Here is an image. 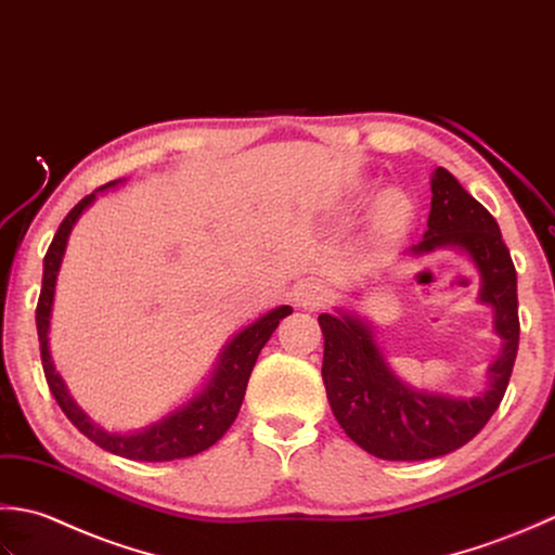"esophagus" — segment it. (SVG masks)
<instances>
[{"label": "esophagus", "mask_w": 555, "mask_h": 555, "mask_svg": "<svg viewBox=\"0 0 555 555\" xmlns=\"http://www.w3.org/2000/svg\"><path fill=\"white\" fill-rule=\"evenodd\" d=\"M292 297H294V304L301 309H319L327 301V292L319 285V282L307 280V282H301V285L294 287Z\"/></svg>", "instance_id": "34e87169"}]
</instances>
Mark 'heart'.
<instances>
[{"label": "heart", "mask_w": 555, "mask_h": 555, "mask_svg": "<svg viewBox=\"0 0 555 555\" xmlns=\"http://www.w3.org/2000/svg\"><path fill=\"white\" fill-rule=\"evenodd\" d=\"M378 222L386 228H402V224L412 218V201L400 189H388L386 194L378 198L376 206Z\"/></svg>", "instance_id": "heart-1"}]
</instances>
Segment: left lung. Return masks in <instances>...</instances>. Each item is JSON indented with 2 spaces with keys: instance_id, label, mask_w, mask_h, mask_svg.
Masks as SVG:
<instances>
[{
  "instance_id": "left-lung-1",
  "label": "left lung",
  "mask_w": 555,
  "mask_h": 555,
  "mask_svg": "<svg viewBox=\"0 0 555 555\" xmlns=\"http://www.w3.org/2000/svg\"><path fill=\"white\" fill-rule=\"evenodd\" d=\"M431 194L428 230L404 256L424 258L440 248L465 254L479 273L477 299L493 311L501 352L481 392L452 398L404 383L378 347L371 321L357 311L321 313L327 402L345 434L380 460H431L469 443L499 410L517 357V273L499 222L446 167L434 169Z\"/></svg>"
}]
</instances>
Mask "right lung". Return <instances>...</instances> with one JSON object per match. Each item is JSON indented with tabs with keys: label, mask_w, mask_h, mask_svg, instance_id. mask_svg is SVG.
Instances as JSON below:
<instances>
[{
	"label": "right lung",
	"mask_w": 555,
	"mask_h": 555,
	"mask_svg": "<svg viewBox=\"0 0 555 555\" xmlns=\"http://www.w3.org/2000/svg\"><path fill=\"white\" fill-rule=\"evenodd\" d=\"M117 184H121V179L95 189L93 194L86 196L81 203H76L72 212L62 220L48 254H44L42 289L36 311L44 378H48V386L54 395V400L62 406V412L69 416V422L86 438L93 440V443L103 450L112 452V455L135 462L184 460L208 450L228 434V428L236 420V414H240L246 383L248 376H251L258 354H261L263 345L270 340V335L275 333L280 321L292 313V307L282 304V307H275L268 313L258 315L254 323L244 325L240 333H234L232 340L220 349L218 359H215V366L208 373V378L201 383V388L191 395L186 402L175 406L172 412H167L157 422H151L141 428H131V431H107V428L95 424L81 406L76 404L64 378L54 369V361L50 354V319L56 275H60L66 244H69V234L76 228L78 218L93 206L98 194H105V191L115 189Z\"/></svg>",
	"instance_id": "right-lung-1"
}]
</instances>
